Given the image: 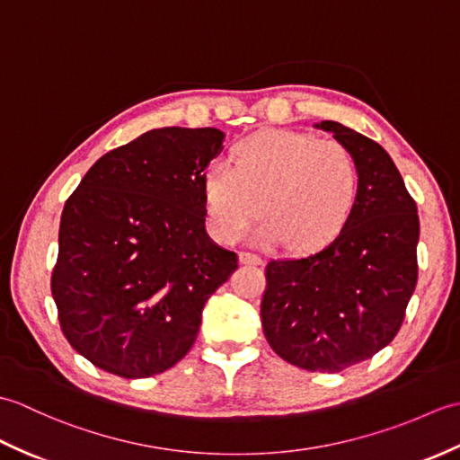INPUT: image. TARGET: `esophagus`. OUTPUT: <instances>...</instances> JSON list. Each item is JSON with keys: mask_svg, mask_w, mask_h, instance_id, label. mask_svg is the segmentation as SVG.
I'll return each instance as SVG.
<instances>
[{"mask_svg": "<svg viewBox=\"0 0 460 460\" xmlns=\"http://www.w3.org/2000/svg\"><path fill=\"white\" fill-rule=\"evenodd\" d=\"M239 262L241 265H261L262 259L255 252H249V251H241L239 252Z\"/></svg>", "mask_w": 460, "mask_h": 460, "instance_id": "esophagus-1", "label": "esophagus"}]
</instances>
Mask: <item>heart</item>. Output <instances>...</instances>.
<instances>
[{"label": "heart", "instance_id": "heart-1", "mask_svg": "<svg viewBox=\"0 0 460 460\" xmlns=\"http://www.w3.org/2000/svg\"><path fill=\"white\" fill-rule=\"evenodd\" d=\"M359 195V168L346 146L292 130H269L237 142L231 164L213 162L201 180L213 237L237 241L262 205L267 219L255 241H287L296 252L334 243L354 219Z\"/></svg>", "mask_w": 460, "mask_h": 460}]
</instances>
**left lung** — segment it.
<instances>
[{"label": "left lung", "mask_w": 460, "mask_h": 460, "mask_svg": "<svg viewBox=\"0 0 460 460\" xmlns=\"http://www.w3.org/2000/svg\"><path fill=\"white\" fill-rule=\"evenodd\" d=\"M354 155L361 195L348 229L318 252L270 261L262 332L288 364L322 374L376 356L403 324L417 285L419 215L389 154L367 136L324 120Z\"/></svg>", "instance_id": "left-lung-1"}]
</instances>
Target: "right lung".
I'll use <instances>...</instances> for the list:
<instances>
[{"label": "right lung", "instance_id": "obj_1", "mask_svg": "<svg viewBox=\"0 0 460 460\" xmlns=\"http://www.w3.org/2000/svg\"><path fill=\"white\" fill-rule=\"evenodd\" d=\"M217 128H155L96 162L66 199L51 292L65 338L126 379L188 354L237 255L205 233L201 180Z\"/></svg>", "mask_w": 460, "mask_h": 460}]
</instances>
